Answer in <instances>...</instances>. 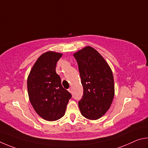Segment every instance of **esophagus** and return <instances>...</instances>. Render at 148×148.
Instances as JSON below:
<instances>
[{"instance_id":"obj_1","label":"esophagus","mask_w":148,"mask_h":148,"mask_svg":"<svg viewBox=\"0 0 148 148\" xmlns=\"http://www.w3.org/2000/svg\"><path fill=\"white\" fill-rule=\"evenodd\" d=\"M68 91H69L70 93H72V89H71V88H69L68 89Z\"/></svg>"}]
</instances>
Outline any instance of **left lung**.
<instances>
[{
    "mask_svg": "<svg viewBox=\"0 0 148 148\" xmlns=\"http://www.w3.org/2000/svg\"><path fill=\"white\" fill-rule=\"evenodd\" d=\"M79 66L83 95L79 101L82 115L95 120L107 112L114 96L110 67L98 52L90 46L73 54Z\"/></svg>",
    "mask_w": 148,
    "mask_h": 148,
    "instance_id": "left-lung-1",
    "label": "left lung"
}]
</instances>
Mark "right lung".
<instances>
[{"instance_id": "right-lung-1", "label": "right lung", "mask_w": 148, "mask_h": 148, "mask_svg": "<svg viewBox=\"0 0 148 148\" xmlns=\"http://www.w3.org/2000/svg\"><path fill=\"white\" fill-rule=\"evenodd\" d=\"M62 54L48 51L39 57L27 79L30 102L38 114L47 121H56L65 114L71 94L64 89L56 73Z\"/></svg>"}]
</instances>
